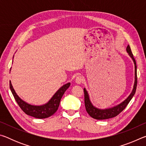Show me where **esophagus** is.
Here are the masks:
<instances>
[{
    "label": "esophagus",
    "instance_id": "1",
    "mask_svg": "<svg viewBox=\"0 0 146 146\" xmlns=\"http://www.w3.org/2000/svg\"><path fill=\"white\" fill-rule=\"evenodd\" d=\"M82 80H83V78L80 75L77 76L75 78V82L77 84H80L82 82Z\"/></svg>",
    "mask_w": 146,
    "mask_h": 146
}]
</instances>
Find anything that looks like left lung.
<instances>
[{
  "mask_svg": "<svg viewBox=\"0 0 146 146\" xmlns=\"http://www.w3.org/2000/svg\"><path fill=\"white\" fill-rule=\"evenodd\" d=\"M127 53L129 55L135 64V82L134 85H133V88L130 93V95L128 96L126 99L124 100L122 102H121L119 104L115 106H113L112 108H106V109H99L93 105L91 103L90 95H89L88 91L86 90V88H84V103L86 106V111L90 115L91 117L95 118L97 120H104L108 119L113 117H115L117 116L120 113L124 110L126 107L127 105L129 104L130 100L132 99V98L134 96L136 92V89H137V64H136V61L133 57V55L131 50L130 46L128 45L126 48Z\"/></svg>",
  "mask_w": 146,
  "mask_h": 146,
  "instance_id": "1",
  "label": "left lung"
}]
</instances>
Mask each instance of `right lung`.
<instances>
[{
    "instance_id": "1",
    "label": "right lung",
    "mask_w": 146,
    "mask_h": 146,
    "mask_svg": "<svg viewBox=\"0 0 146 146\" xmlns=\"http://www.w3.org/2000/svg\"><path fill=\"white\" fill-rule=\"evenodd\" d=\"M70 82H68L63 85L54 94L53 97L51 98V99L48 102L45 104L40 106L29 104L26 102L25 101L22 100L17 95L15 91L13 88V86L11 84V81H9V88H10L16 102L20 106V108H21V110L26 114L36 118H46L51 117L57 111L58 106L60 105L62 97L65 93V91L67 90V89L70 87Z\"/></svg>"
}]
</instances>
